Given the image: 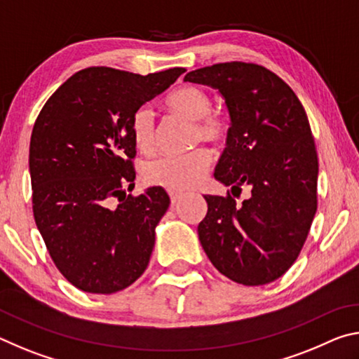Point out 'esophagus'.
I'll return each instance as SVG.
<instances>
[{"mask_svg": "<svg viewBox=\"0 0 359 359\" xmlns=\"http://www.w3.org/2000/svg\"><path fill=\"white\" fill-rule=\"evenodd\" d=\"M169 196H171V203L172 204H179L180 201H182V198H184V196H182V194H179V193H169Z\"/></svg>", "mask_w": 359, "mask_h": 359, "instance_id": "esophagus-1", "label": "esophagus"}]
</instances>
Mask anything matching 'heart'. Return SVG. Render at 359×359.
<instances>
[{"mask_svg":"<svg viewBox=\"0 0 359 359\" xmlns=\"http://www.w3.org/2000/svg\"><path fill=\"white\" fill-rule=\"evenodd\" d=\"M169 111L196 121L194 137L198 141L220 144L228 136L229 123L222 114L212 112V96L196 85H184L165 100ZM131 137L136 149L149 154L155 145V120L147 107H139L131 118ZM210 165V154L198 149L184 155H166L145 166L144 177L151 185L171 191H187L198 184Z\"/></svg>","mask_w":359,"mask_h":359,"instance_id":"heart-1","label":"heart"}]
</instances>
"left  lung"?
<instances>
[{
	"label": "left lung",
	"instance_id": "obj_1",
	"mask_svg": "<svg viewBox=\"0 0 359 359\" xmlns=\"http://www.w3.org/2000/svg\"><path fill=\"white\" fill-rule=\"evenodd\" d=\"M184 81L215 88L228 109L231 128L215 179L231 193L250 188L241 205L229 194L204 196L199 242L233 282H274L296 261L317 212L318 158L306 111L280 77L258 65L218 63Z\"/></svg>",
	"mask_w": 359,
	"mask_h": 359
}]
</instances>
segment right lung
<instances>
[{
  "instance_id": "1",
  "label": "right lung",
  "mask_w": 359,
  "mask_h": 359,
  "mask_svg": "<svg viewBox=\"0 0 359 359\" xmlns=\"http://www.w3.org/2000/svg\"><path fill=\"white\" fill-rule=\"evenodd\" d=\"M187 69L141 76L87 68L42 107L29 141L33 214L53 263L76 288L111 294L147 269L155 229L169 208L161 187L135 188L131 118ZM117 197V208L108 205Z\"/></svg>"
}]
</instances>
